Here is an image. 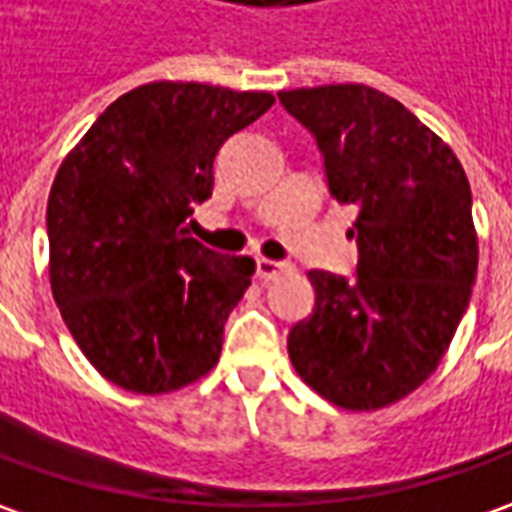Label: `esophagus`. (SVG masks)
<instances>
[{
  "mask_svg": "<svg viewBox=\"0 0 512 512\" xmlns=\"http://www.w3.org/2000/svg\"><path fill=\"white\" fill-rule=\"evenodd\" d=\"M255 269L260 280H274V277H280V274L291 272L289 263H283V260H269V257H257Z\"/></svg>",
  "mask_w": 512,
  "mask_h": 512,
  "instance_id": "obj_1",
  "label": "esophagus"
}]
</instances>
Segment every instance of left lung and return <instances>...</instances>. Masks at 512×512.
I'll use <instances>...</instances> for the list:
<instances>
[{"mask_svg":"<svg viewBox=\"0 0 512 512\" xmlns=\"http://www.w3.org/2000/svg\"><path fill=\"white\" fill-rule=\"evenodd\" d=\"M326 158L331 198L357 209V280L309 272L314 309L289 331L300 379L345 411H379L439 368L470 303L479 238L456 152L368 84L277 93Z\"/></svg>","mask_w":512,"mask_h":512,"instance_id":"1","label":"left lung"}]
</instances>
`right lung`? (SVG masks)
<instances>
[{
	"label": "right lung",
	"mask_w": 512,
	"mask_h": 512,
	"mask_svg": "<svg viewBox=\"0 0 512 512\" xmlns=\"http://www.w3.org/2000/svg\"><path fill=\"white\" fill-rule=\"evenodd\" d=\"M272 93L150 81L98 115L47 198L50 289L81 354L113 385L155 397L206 377L255 260L189 238L229 135Z\"/></svg>",
	"instance_id": "right-lung-1"
}]
</instances>
